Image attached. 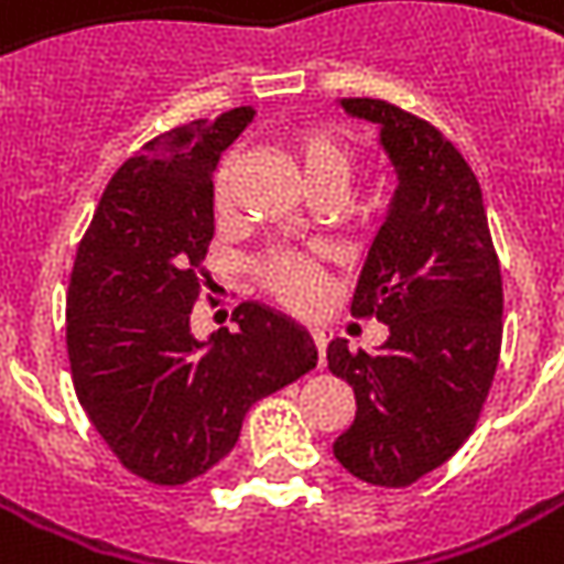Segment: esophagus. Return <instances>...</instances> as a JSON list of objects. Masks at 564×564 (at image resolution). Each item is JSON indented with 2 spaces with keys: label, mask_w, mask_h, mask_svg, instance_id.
<instances>
[{
  "label": "esophagus",
  "mask_w": 564,
  "mask_h": 564,
  "mask_svg": "<svg viewBox=\"0 0 564 564\" xmlns=\"http://www.w3.org/2000/svg\"><path fill=\"white\" fill-rule=\"evenodd\" d=\"M312 340H315V349H318V365H324V349H327V334L321 327H312Z\"/></svg>",
  "instance_id": "obj_1"
}]
</instances>
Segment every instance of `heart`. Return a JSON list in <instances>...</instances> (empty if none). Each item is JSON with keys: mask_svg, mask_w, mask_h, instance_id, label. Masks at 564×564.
<instances>
[{"mask_svg": "<svg viewBox=\"0 0 564 564\" xmlns=\"http://www.w3.org/2000/svg\"><path fill=\"white\" fill-rule=\"evenodd\" d=\"M290 149H293V159H296L302 181L308 184V189L318 184L346 186L349 171H352V155H349V149L337 133H330L324 127H305V130L293 133ZM215 208H218V215L227 212V196H224L221 181H218V189H215ZM262 281L278 300L293 305V308H305V305L318 300L321 274L315 262L305 259V256L278 252V256L264 259Z\"/></svg>", "mask_w": 564, "mask_h": 564, "instance_id": "obj_1", "label": "heart"}]
</instances>
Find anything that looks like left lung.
I'll use <instances>...</instances> for the list:
<instances>
[{
  "label": "left lung",
  "mask_w": 564,
  "mask_h": 564,
  "mask_svg": "<svg viewBox=\"0 0 564 564\" xmlns=\"http://www.w3.org/2000/svg\"><path fill=\"white\" fill-rule=\"evenodd\" d=\"M337 106L378 127L397 189L352 293L390 337L375 352L327 346L356 393V421L334 443L352 477L409 487L475 431L502 346V278L475 171L437 127L380 99Z\"/></svg>",
  "instance_id": "8db88e82"
}]
</instances>
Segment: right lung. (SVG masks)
<instances>
[{"label":"right lung","instance_id":"add662e5","mask_svg":"<svg viewBox=\"0 0 564 564\" xmlns=\"http://www.w3.org/2000/svg\"><path fill=\"white\" fill-rule=\"evenodd\" d=\"M256 118L240 106L149 140L115 171L68 283L74 390L121 465L186 484L240 440L259 399L315 368L300 321L243 302L199 340L189 312L215 237V167Z\"/></svg>","mask_w":564,"mask_h":564}]
</instances>
